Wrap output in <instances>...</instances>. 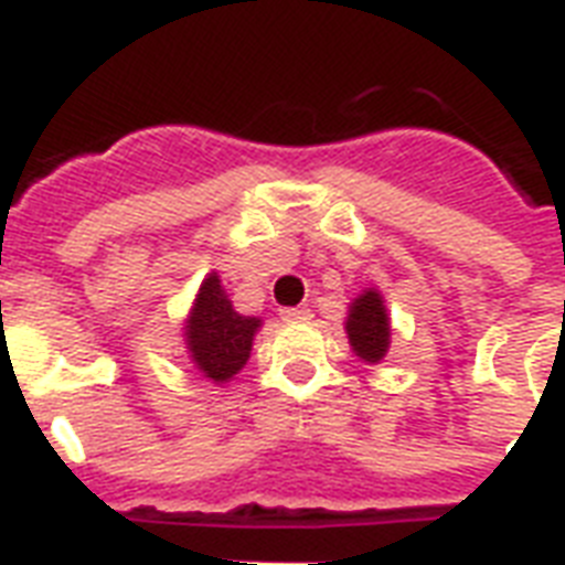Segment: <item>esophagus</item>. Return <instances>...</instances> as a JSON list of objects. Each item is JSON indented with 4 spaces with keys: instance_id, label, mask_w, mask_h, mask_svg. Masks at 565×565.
Wrapping results in <instances>:
<instances>
[{
    "instance_id": "esophagus-1",
    "label": "esophagus",
    "mask_w": 565,
    "mask_h": 565,
    "mask_svg": "<svg viewBox=\"0 0 565 565\" xmlns=\"http://www.w3.org/2000/svg\"><path fill=\"white\" fill-rule=\"evenodd\" d=\"M282 320H309L311 311L306 306H286V309H279Z\"/></svg>"
}]
</instances>
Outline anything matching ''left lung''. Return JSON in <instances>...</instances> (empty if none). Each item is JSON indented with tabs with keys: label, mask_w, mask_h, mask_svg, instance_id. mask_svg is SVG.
I'll list each match as a JSON object with an SVG mask.
<instances>
[{
	"label": "left lung",
	"mask_w": 565,
	"mask_h": 565,
	"mask_svg": "<svg viewBox=\"0 0 565 565\" xmlns=\"http://www.w3.org/2000/svg\"><path fill=\"white\" fill-rule=\"evenodd\" d=\"M344 329L359 359L370 361V364L385 359L387 347H391V318H387L385 300L376 288H367L364 295L355 297Z\"/></svg>",
	"instance_id": "obj_1"
}]
</instances>
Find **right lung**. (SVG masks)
Masks as SVG:
<instances>
[{
  "label": "right lung",
  "mask_w": 565,
  "mask_h": 565,
  "mask_svg": "<svg viewBox=\"0 0 565 565\" xmlns=\"http://www.w3.org/2000/svg\"><path fill=\"white\" fill-rule=\"evenodd\" d=\"M259 327V318H247L233 309L218 274L212 270L198 288L195 306L189 311L186 327H183L189 359L201 376L215 385H224L247 364Z\"/></svg>",
  "instance_id": "obj_1"
}]
</instances>
